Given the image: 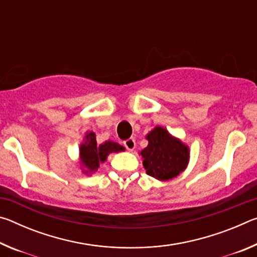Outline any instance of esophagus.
I'll list each match as a JSON object with an SVG mask.
<instances>
[{"mask_svg":"<svg viewBox=\"0 0 257 257\" xmlns=\"http://www.w3.org/2000/svg\"><path fill=\"white\" fill-rule=\"evenodd\" d=\"M124 146L128 151H134L135 147H136V142H135L134 138H129L127 141H124Z\"/></svg>","mask_w":257,"mask_h":257,"instance_id":"esophagus-1","label":"esophagus"}]
</instances>
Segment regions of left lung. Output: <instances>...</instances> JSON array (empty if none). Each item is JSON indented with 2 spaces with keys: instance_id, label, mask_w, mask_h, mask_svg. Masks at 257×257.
Wrapping results in <instances>:
<instances>
[{
  "instance_id": "8db88e82",
  "label": "left lung",
  "mask_w": 257,
  "mask_h": 257,
  "mask_svg": "<svg viewBox=\"0 0 257 257\" xmlns=\"http://www.w3.org/2000/svg\"><path fill=\"white\" fill-rule=\"evenodd\" d=\"M149 145L141 152L146 173L161 181L179 176L187 168L189 149L180 139L171 136L163 127H155L147 134Z\"/></svg>"
}]
</instances>
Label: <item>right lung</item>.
<instances>
[{"label": "right lung", "mask_w": 257, "mask_h": 257, "mask_svg": "<svg viewBox=\"0 0 257 257\" xmlns=\"http://www.w3.org/2000/svg\"><path fill=\"white\" fill-rule=\"evenodd\" d=\"M124 151V147L118 143L108 141L97 145L96 135L93 132L86 133L84 143L79 147V156L82 168L86 169L85 173L96 172L99 163L105 162L107 155L110 153H118Z\"/></svg>", "instance_id": "right-lung-1"}]
</instances>
